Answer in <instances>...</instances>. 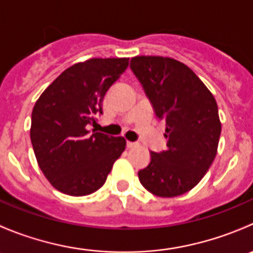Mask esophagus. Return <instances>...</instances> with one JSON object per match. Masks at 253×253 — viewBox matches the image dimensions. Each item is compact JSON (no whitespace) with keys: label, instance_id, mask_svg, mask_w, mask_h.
<instances>
[{"label":"esophagus","instance_id":"esophagus-1","mask_svg":"<svg viewBox=\"0 0 253 253\" xmlns=\"http://www.w3.org/2000/svg\"><path fill=\"white\" fill-rule=\"evenodd\" d=\"M137 145H138V143L127 141V148H134V147H137Z\"/></svg>","mask_w":253,"mask_h":253}]
</instances>
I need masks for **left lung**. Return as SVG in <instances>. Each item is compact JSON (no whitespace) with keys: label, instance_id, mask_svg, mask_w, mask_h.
<instances>
[{"label":"left lung","instance_id":"obj_1","mask_svg":"<svg viewBox=\"0 0 253 253\" xmlns=\"http://www.w3.org/2000/svg\"><path fill=\"white\" fill-rule=\"evenodd\" d=\"M131 70L141 82L159 120L167 124V149L150 152L139 170L143 187L158 197L192 190L211 168L221 124L213 94L190 67L163 56H136Z\"/></svg>","mask_w":253,"mask_h":253}]
</instances>
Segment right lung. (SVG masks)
Masks as SVG:
<instances>
[{
    "label": "right lung",
    "instance_id": "right-lung-1",
    "mask_svg": "<svg viewBox=\"0 0 253 253\" xmlns=\"http://www.w3.org/2000/svg\"><path fill=\"white\" fill-rule=\"evenodd\" d=\"M129 58H89L63 71L32 112L30 139L48 182L60 192L86 196L105 183L126 148L124 137L88 131L103 114L104 96L126 71Z\"/></svg>",
    "mask_w": 253,
    "mask_h": 253
}]
</instances>
